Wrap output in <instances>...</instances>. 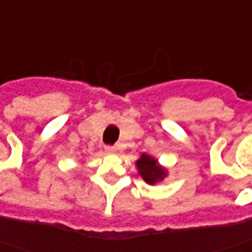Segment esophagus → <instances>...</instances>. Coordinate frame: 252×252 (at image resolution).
Segmentation results:
<instances>
[{"instance_id":"1","label":"esophagus","mask_w":252,"mask_h":252,"mask_svg":"<svg viewBox=\"0 0 252 252\" xmlns=\"http://www.w3.org/2000/svg\"><path fill=\"white\" fill-rule=\"evenodd\" d=\"M104 151L107 154H115L117 152V147L115 145H105Z\"/></svg>"}]
</instances>
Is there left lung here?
<instances>
[{
    "label": "left lung",
    "mask_w": 252,
    "mask_h": 252,
    "mask_svg": "<svg viewBox=\"0 0 252 252\" xmlns=\"http://www.w3.org/2000/svg\"><path fill=\"white\" fill-rule=\"evenodd\" d=\"M137 166L139 169V175L149 185H154L158 181H162L166 176V172L157 163V159L151 158L145 154H142V157L137 160Z\"/></svg>",
    "instance_id": "1"
}]
</instances>
